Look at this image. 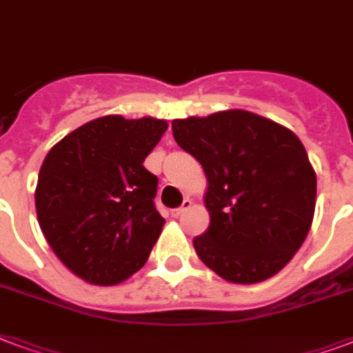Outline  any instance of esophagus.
<instances>
[{"label": "esophagus", "mask_w": 353, "mask_h": 353, "mask_svg": "<svg viewBox=\"0 0 353 353\" xmlns=\"http://www.w3.org/2000/svg\"><path fill=\"white\" fill-rule=\"evenodd\" d=\"M190 207H192V200L185 198V200H183V205L177 207V209H174V211H172V216H174V219H179V216H183V214H185V212H187Z\"/></svg>", "instance_id": "esophagus-1"}]
</instances>
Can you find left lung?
Listing matches in <instances>:
<instances>
[{
    "label": "left lung",
    "instance_id": "1",
    "mask_svg": "<svg viewBox=\"0 0 353 353\" xmlns=\"http://www.w3.org/2000/svg\"><path fill=\"white\" fill-rule=\"evenodd\" d=\"M177 146L203 166L207 231L194 236L203 265L231 283L278 274L305 241L316 176L290 129L248 111L174 120Z\"/></svg>",
    "mask_w": 353,
    "mask_h": 353
}]
</instances>
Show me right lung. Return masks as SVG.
Segmentation results:
<instances>
[{
  "mask_svg": "<svg viewBox=\"0 0 353 353\" xmlns=\"http://www.w3.org/2000/svg\"><path fill=\"white\" fill-rule=\"evenodd\" d=\"M166 128L157 118H96L46 155L34 192L40 230L88 283H122L150 257L165 219L153 201L157 176L142 163Z\"/></svg>",
  "mask_w": 353,
  "mask_h": 353,
  "instance_id": "add662e5",
  "label": "right lung"
}]
</instances>
